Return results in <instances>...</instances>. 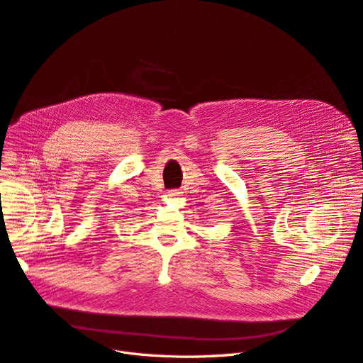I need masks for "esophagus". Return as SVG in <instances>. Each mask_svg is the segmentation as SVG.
<instances>
[{"mask_svg":"<svg viewBox=\"0 0 363 363\" xmlns=\"http://www.w3.org/2000/svg\"><path fill=\"white\" fill-rule=\"evenodd\" d=\"M181 194H182V192H181L179 189H171V191L168 192V196H171V198H178Z\"/></svg>","mask_w":363,"mask_h":363,"instance_id":"1","label":"esophagus"}]
</instances>
